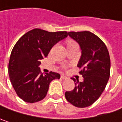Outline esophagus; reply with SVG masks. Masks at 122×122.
Wrapping results in <instances>:
<instances>
[{
    "instance_id": "obj_1",
    "label": "esophagus",
    "mask_w": 122,
    "mask_h": 122,
    "mask_svg": "<svg viewBox=\"0 0 122 122\" xmlns=\"http://www.w3.org/2000/svg\"><path fill=\"white\" fill-rule=\"evenodd\" d=\"M61 78H62V79H66V76H63V75H61Z\"/></svg>"
}]
</instances>
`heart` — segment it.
I'll use <instances>...</instances> for the list:
<instances>
[{"label": "heart", "instance_id": "1", "mask_svg": "<svg viewBox=\"0 0 122 122\" xmlns=\"http://www.w3.org/2000/svg\"><path fill=\"white\" fill-rule=\"evenodd\" d=\"M76 44L73 41H72V40H68V41H67V42H66V44H67V46H69V45H71V44Z\"/></svg>", "mask_w": 122, "mask_h": 122}]
</instances>
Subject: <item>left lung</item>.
<instances>
[{
  "instance_id": "left-lung-1",
  "label": "left lung",
  "mask_w": 122,
  "mask_h": 122,
  "mask_svg": "<svg viewBox=\"0 0 122 122\" xmlns=\"http://www.w3.org/2000/svg\"><path fill=\"white\" fill-rule=\"evenodd\" d=\"M69 37L78 43L81 56L77 65L82 68L80 73L83 81L75 82L76 87L65 92L71 104L83 108L92 105L104 91L110 75V58L105 43L95 35L89 32H69Z\"/></svg>"
}]
</instances>
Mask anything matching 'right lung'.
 Returning a JSON list of instances; mask_svg holds the SVG:
<instances>
[{
    "label": "right lung",
    "mask_w": 122,
    "mask_h": 122,
    "mask_svg": "<svg viewBox=\"0 0 122 122\" xmlns=\"http://www.w3.org/2000/svg\"><path fill=\"white\" fill-rule=\"evenodd\" d=\"M68 36V32H49L34 29L25 34L15 44L10 54L8 73L12 86L22 100L34 103L43 100L50 83L60 74L49 72L43 75L39 65L51 48Z\"/></svg>",
    "instance_id": "right-lung-1"
}]
</instances>
